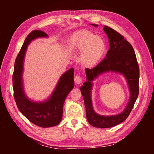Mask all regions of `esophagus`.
Masks as SVG:
<instances>
[{
    "label": "esophagus",
    "mask_w": 154,
    "mask_h": 154,
    "mask_svg": "<svg viewBox=\"0 0 154 154\" xmlns=\"http://www.w3.org/2000/svg\"><path fill=\"white\" fill-rule=\"evenodd\" d=\"M74 80H75V82L77 83V84H80V83H82V77L80 76V75H76V76H75L74 78Z\"/></svg>",
    "instance_id": "1"
}]
</instances>
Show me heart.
<instances>
[{
    "label": "heart",
    "instance_id": "obj_1",
    "mask_svg": "<svg viewBox=\"0 0 154 154\" xmlns=\"http://www.w3.org/2000/svg\"><path fill=\"white\" fill-rule=\"evenodd\" d=\"M69 46L75 51H82L80 60L87 66L97 63L102 58L106 48L103 38L85 30L74 34L69 40Z\"/></svg>",
    "mask_w": 154,
    "mask_h": 154
}]
</instances>
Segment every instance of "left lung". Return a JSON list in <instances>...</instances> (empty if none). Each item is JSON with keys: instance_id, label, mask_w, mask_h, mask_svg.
<instances>
[{"instance_id": "obj_1", "label": "left lung", "mask_w": 154, "mask_h": 154, "mask_svg": "<svg viewBox=\"0 0 154 154\" xmlns=\"http://www.w3.org/2000/svg\"><path fill=\"white\" fill-rule=\"evenodd\" d=\"M94 26L98 25L92 24ZM109 38L110 48L104 58L93 69H85L87 82L81 87V92L84 100L86 118L92 126L105 128H111L122 123L126 119L133 108L139 96V67L132 46L126 38L111 28L105 26L103 28ZM112 71L119 72L127 79L129 84L131 98L128 105L123 112L111 116H100L95 113L91 100V81L103 72Z\"/></svg>"}]
</instances>
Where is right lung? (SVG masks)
<instances>
[{
	"label": "right lung",
	"mask_w": 154,
	"mask_h": 154,
	"mask_svg": "<svg viewBox=\"0 0 154 154\" xmlns=\"http://www.w3.org/2000/svg\"><path fill=\"white\" fill-rule=\"evenodd\" d=\"M46 36L48 35L41 30H33L28 35L15 59L13 74L14 96L18 109L30 122L42 128L54 126L60 124L62 118L64 100L75 85L74 69L71 68L62 75L55 90L48 100L36 103L26 96L22 77L26 50L31 41Z\"/></svg>",
	"instance_id": "1"
}]
</instances>
